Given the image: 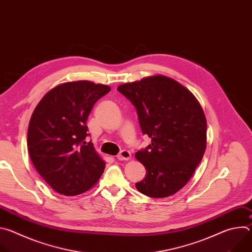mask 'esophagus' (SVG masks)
I'll return each instance as SVG.
<instances>
[{
  "label": "esophagus",
  "mask_w": 252,
  "mask_h": 252,
  "mask_svg": "<svg viewBox=\"0 0 252 252\" xmlns=\"http://www.w3.org/2000/svg\"><path fill=\"white\" fill-rule=\"evenodd\" d=\"M130 157H131L130 152L124 150V151H122V152L118 155V159H119V160H128V159L130 158Z\"/></svg>",
  "instance_id": "1"
}]
</instances>
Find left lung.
Here are the masks:
<instances>
[{
    "label": "left lung",
    "instance_id": "8db88e82",
    "mask_svg": "<svg viewBox=\"0 0 252 252\" xmlns=\"http://www.w3.org/2000/svg\"><path fill=\"white\" fill-rule=\"evenodd\" d=\"M135 106L143 134L152 138L136 159L147 175L136 189L151 197H167L190 179L206 149V119L195 96L164 76H152L119 86Z\"/></svg>",
    "mask_w": 252,
    "mask_h": 252
}]
</instances>
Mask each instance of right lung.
I'll return each instance as SVG.
<instances>
[{
	"instance_id": "1",
	"label": "right lung",
	"mask_w": 252,
	"mask_h": 252,
	"mask_svg": "<svg viewBox=\"0 0 252 252\" xmlns=\"http://www.w3.org/2000/svg\"><path fill=\"white\" fill-rule=\"evenodd\" d=\"M111 91L89 81L61 84L40 100L28 128V150L35 169L57 192L65 196L92 189L105 162L87 143V121L94 103Z\"/></svg>"
}]
</instances>
